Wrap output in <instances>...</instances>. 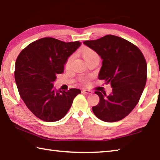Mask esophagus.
Returning a JSON list of instances; mask_svg holds the SVG:
<instances>
[{"mask_svg": "<svg viewBox=\"0 0 160 160\" xmlns=\"http://www.w3.org/2000/svg\"><path fill=\"white\" fill-rule=\"evenodd\" d=\"M82 92H84V93H87V94H92V93H93V92H92V91H90V90H87V89H84Z\"/></svg>", "mask_w": 160, "mask_h": 160, "instance_id": "esophagus-1", "label": "esophagus"}]
</instances>
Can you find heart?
<instances>
[{"mask_svg":"<svg viewBox=\"0 0 160 160\" xmlns=\"http://www.w3.org/2000/svg\"><path fill=\"white\" fill-rule=\"evenodd\" d=\"M81 54H82V58L85 61L88 60L89 59L92 58L93 57H95V56H98L97 53L94 51H93L92 49L89 48H83L82 50V51H81ZM73 60V56L71 55V57L68 58V59H67V63H66V67L69 68L71 67Z\"/></svg>","mask_w":160,"mask_h":160,"instance_id":"obj_1","label":"heart"}]
</instances>
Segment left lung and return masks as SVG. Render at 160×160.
<instances>
[{
    "instance_id": "obj_1",
    "label": "left lung",
    "mask_w": 160,
    "mask_h": 160,
    "mask_svg": "<svg viewBox=\"0 0 160 160\" xmlns=\"http://www.w3.org/2000/svg\"><path fill=\"white\" fill-rule=\"evenodd\" d=\"M84 44L102 59L98 79L112 88L109 96L95 92L100 101L92 108L93 114L105 122L123 119L138 103L146 85L147 64L142 52L128 41L111 34Z\"/></svg>"
}]
</instances>
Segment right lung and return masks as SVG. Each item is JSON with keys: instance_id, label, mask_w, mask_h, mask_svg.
Segmentation results:
<instances>
[{"instance_id": "right-lung-1", "label": "right lung", "mask_w": 160, "mask_h": 160, "mask_svg": "<svg viewBox=\"0 0 160 160\" xmlns=\"http://www.w3.org/2000/svg\"><path fill=\"white\" fill-rule=\"evenodd\" d=\"M80 45L78 41L66 43L45 37L30 43L18 55L14 71L18 93L27 108L41 120H60L81 93L78 89H56L53 84Z\"/></svg>"}]
</instances>
